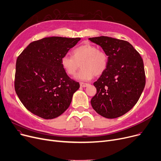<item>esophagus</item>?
I'll return each mask as SVG.
<instances>
[{
  "instance_id": "esophagus-1",
  "label": "esophagus",
  "mask_w": 161,
  "mask_h": 161,
  "mask_svg": "<svg viewBox=\"0 0 161 161\" xmlns=\"http://www.w3.org/2000/svg\"><path fill=\"white\" fill-rule=\"evenodd\" d=\"M89 85V84L88 83H84V82H80V86L81 87H83V88H85V87H87Z\"/></svg>"
}]
</instances>
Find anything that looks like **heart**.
<instances>
[{"label":"heart","mask_w":161,"mask_h":161,"mask_svg":"<svg viewBox=\"0 0 161 161\" xmlns=\"http://www.w3.org/2000/svg\"><path fill=\"white\" fill-rule=\"evenodd\" d=\"M108 56L103 51H99L95 45L86 43L77 47L73 51V56L65 54L60 59L64 71L69 75H74L81 64L82 69L75 78L86 81L92 79L95 75H102L108 65Z\"/></svg>","instance_id":"heart-1"}]
</instances>
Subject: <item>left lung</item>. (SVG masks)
<instances>
[{"label":"left lung","instance_id":"1","mask_svg":"<svg viewBox=\"0 0 161 161\" xmlns=\"http://www.w3.org/2000/svg\"><path fill=\"white\" fill-rule=\"evenodd\" d=\"M108 56L107 68L93 85L91 99L96 112L106 118L126 114L138 101L146 84L143 60L128 42L108 36L88 38Z\"/></svg>","mask_w":161,"mask_h":161}]
</instances>
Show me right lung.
Masks as SVG:
<instances>
[{
	"mask_svg": "<svg viewBox=\"0 0 161 161\" xmlns=\"http://www.w3.org/2000/svg\"><path fill=\"white\" fill-rule=\"evenodd\" d=\"M80 37H45L28 45L16 61L15 90L23 105L46 119L57 118L68 108L80 87L63 69L60 59Z\"/></svg>",
	"mask_w": 161,
	"mask_h": 161,
	"instance_id": "right-lung-1",
	"label": "right lung"
}]
</instances>
